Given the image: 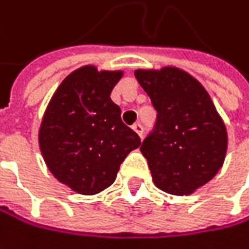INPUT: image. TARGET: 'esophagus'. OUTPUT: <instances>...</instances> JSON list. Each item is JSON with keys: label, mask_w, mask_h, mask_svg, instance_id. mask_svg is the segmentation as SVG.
I'll list each match as a JSON object with an SVG mask.
<instances>
[{"label": "esophagus", "mask_w": 249, "mask_h": 249, "mask_svg": "<svg viewBox=\"0 0 249 249\" xmlns=\"http://www.w3.org/2000/svg\"><path fill=\"white\" fill-rule=\"evenodd\" d=\"M132 129L137 132V135H138V137H141V138H142V132H144V128H142V125L140 124V123H137V124L132 125Z\"/></svg>", "instance_id": "esophagus-1"}]
</instances>
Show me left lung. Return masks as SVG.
<instances>
[{"label": "left lung", "instance_id": "obj_1", "mask_svg": "<svg viewBox=\"0 0 249 249\" xmlns=\"http://www.w3.org/2000/svg\"><path fill=\"white\" fill-rule=\"evenodd\" d=\"M135 78L157 111L154 129L141 145L152 181L172 195L192 194L224 164L225 124L205 88L188 72L175 67L137 70Z\"/></svg>", "mask_w": 249, "mask_h": 249}]
</instances>
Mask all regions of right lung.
Listing matches in <instances>:
<instances>
[{"label":"right lung","mask_w":249,"mask_h":249,"mask_svg":"<svg viewBox=\"0 0 249 249\" xmlns=\"http://www.w3.org/2000/svg\"><path fill=\"white\" fill-rule=\"evenodd\" d=\"M123 71L85 65L54 92L38 132L39 149L59 182L82 195L108 188L126 155L141 145L109 98Z\"/></svg>","instance_id":"right-lung-1"}]
</instances>
